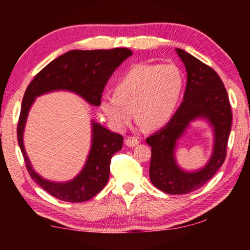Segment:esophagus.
Masks as SVG:
<instances>
[{
    "mask_svg": "<svg viewBox=\"0 0 250 250\" xmlns=\"http://www.w3.org/2000/svg\"><path fill=\"white\" fill-rule=\"evenodd\" d=\"M139 142H140V141H139V139H138L137 137H128V138H125V145L126 146L133 147V146H138Z\"/></svg>",
    "mask_w": 250,
    "mask_h": 250,
    "instance_id": "1",
    "label": "esophagus"
}]
</instances>
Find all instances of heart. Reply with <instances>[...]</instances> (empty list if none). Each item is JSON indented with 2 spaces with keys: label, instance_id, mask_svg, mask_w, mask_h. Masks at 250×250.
<instances>
[{
  "label": "heart",
  "instance_id": "b5f03b06",
  "mask_svg": "<svg viewBox=\"0 0 250 250\" xmlns=\"http://www.w3.org/2000/svg\"><path fill=\"white\" fill-rule=\"evenodd\" d=\"M182 87L183 78L175 65H134L117 83L115 95L101 97L99 108L119 130L130 125L132 109L139 124L159 129L174 115Z\"/></svg>",
  "mask_w": 250,
  "mask_h": 250
}]
</instances>
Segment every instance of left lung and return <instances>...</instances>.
Here are the masks:
<instances>
[{"label":"left lung","mask_w":250,"mask_h":250,"mask_svg":"<svg viewBox=\"0 0 250 250\" xmlns=\"http://www.w3.org/2000/svg\"><path fill=\"white\" fill-rule=\"evenodd\" d=\"M175 52L188 73L183 103L162 129L146 138L151 146L149 173L152 184L173 195L202 188L223 166L232 118L227 91L216 71L183 49L176 48ZM196 120H204L210 125L213 149L204 167L186 171L177 164L175 151L186 130Z\"/></svg>","instance_id":"1"}]
</instances>
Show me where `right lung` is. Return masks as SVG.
<instances>
[{
    "label": "right lung",
    "mask_w": 250,
    "mask_h": 250,
    "mask_svg": "<svg viewBox=\"0 0 250 250\" xmlns=\"http://www.w3.org/2000/svg\"><path fill=\"white\" fill-rule=\"evenodd\" d=\"M131 55L128 48L70 50L50 62L28 84L18 125L19 146L32 179L58 200L82 203L97 195L107 184L111 158L121 150L124 138L91 120V146L82 171L70 181H49L34 170L25 151L23 137L29 110L37 97L59 90L74 92L86 103L99 107L105 83Z\"/></svg>",
    "instance_id": "right-lung-1"
}]
</instances>
